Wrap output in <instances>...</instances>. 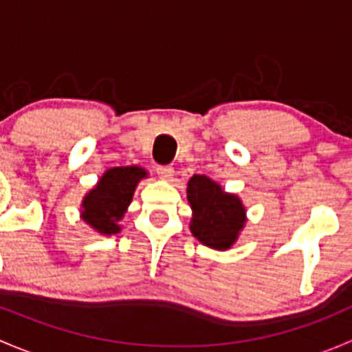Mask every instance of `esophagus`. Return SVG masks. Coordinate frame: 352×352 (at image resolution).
<instances>
[{
	"label": "esophagus",
	"instance_id": "obj_1",
	"mask_svg": "<svg viewBox=\"0 0 352 352\" xmlns=\"http://www.w3.org/2000/svg\"><path fill=\"white\" fill-rule=\"evenodd\" d=\"M156 173H158L160 179L170 180L173 177V168L170 165H158L156 166Z\"/></svg>",
	"mask_w": 352,
	"mask_h": 352
}]
</instances>
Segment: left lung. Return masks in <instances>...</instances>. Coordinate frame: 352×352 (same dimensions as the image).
<instances>
[{"instance_id":"left-lung-1","label":"left lung","mask_w":352,"mask_h":352,"mask_svg":"<svg viewBox=\"0 0 352 352\" xmlns=\"http://www.w3.org/2000/svg\"><path fill=\"white\" fill-rule=\"evenodd\" d=\"M187 199L194 216L190 232L201 243L225 250L232 247L245 223L242 201L206 175H194L187 187Z\"/></svg>"}]
</instances>
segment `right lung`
<instances>
[{"label":"right lung","instance_id":"add662e5","mask_svg":"<svg viewBox=\"0 0 352 352\" xmlns=\"http://www.w3.org/2000/svg\"><path fill=\"white\" fill-rule=\"evenodd\" d=\"M146 172L140 166H116L104 173L98 186L90 190L83 201L81 218L104 235H112L120 230V221L133 199L138 182Z\"/></svg>","mask_w":352,"mask_h":352}]
</instances>
